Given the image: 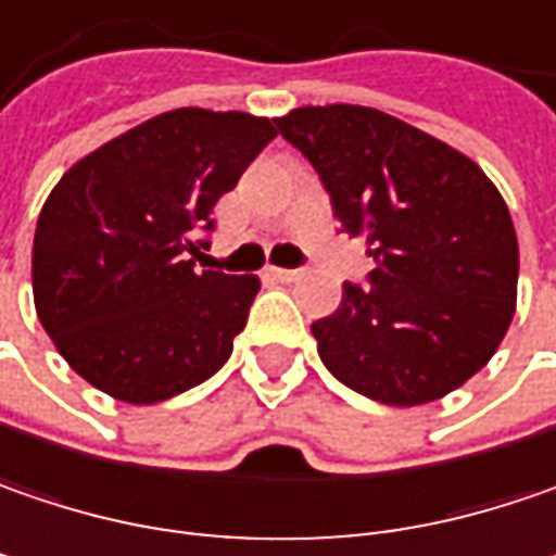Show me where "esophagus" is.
Here are the masks:
<instances>
[{
	"mask_svg": "<svg viewBox=\"0 0 556 556\" xmlns=\"http://www.w3.org/2000/svg\"><path fill=\"white\" fill-rule=\"evenodd\" d=\"M267 277L277 279V282H295L302 277V270H289V267H267Z\"/></svg>",
	"mask_w": 556,
	"mask_h": 556,
	"instance_id": "1",
	"label": "esophagus"
}]
</instances>
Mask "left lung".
<instances>
[{"label":"left lung","instance_id":"left-lung-1","mask_svg":"<svg viewBox=\"0 0 556 556\" xmlns=\"http://www.w3.org/2000/svg\"><path fill=\"white\" fill-rule=\"evenodd\" d=\"M277 131L302 150L340 229L375 270L311 324L340 383L387 406L463 387L497 352L516 311L519 245L501 191L438 138L368 106H302Z\"/></svg>","mask_w":556,"mask_h":556}]
</instances>
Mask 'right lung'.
I'll return each instance as SVG.
<instances>
[{
    "instance_id": "1",
    "label": "right lung",
    "mask_w": 556,
    "mask_h": 556,
    "mask_svg": "<svg viewBox=\"0 0 556 556\" xmlns=\"http://www.w3.org/2000/svg\"><path fill=\"white\" fill-rule=\"evenodd\" d=\"M277 138L270 118L173 110L78 160L34 236V305L62 358L122 403L198 387L232 355L257 277L198 270L216 201Z\"/></svg>"
}]
</instances>
